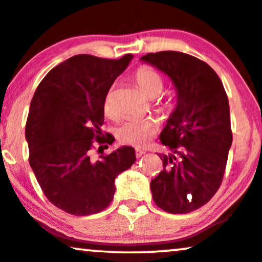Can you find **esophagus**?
<instances>
[{"label": "esophagus", "instance_id": "esophagus-1", "mask_svg": "<svg viewBox=\"0 0 262 262\" xmlns=\"http://www.w3.org/2000/svg\"><path fill=\"white\" fill-rule=\"evenodd\" d=\"M144 155V152H143V150H141V149H136V157H137V158H141V157H142Z\"/></svg>", "mask_w": 262, "mask_h": 262}]
</instances>
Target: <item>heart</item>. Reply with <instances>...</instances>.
<instances>
[{
    "label": "heart",
    "mask_w": 262,
    "mask_h": 262,
    "mask_svg": "<svg viewBox=\"0 0 262 262\" xmlns=\"http://www.w3.org/2000/svg\"><path fill=\"white\" fill-rule=\"evenodd\" d=\"M135 79H136L141 91L149 99H155V98L159 97L163 87H164V81H163L162 76L150 67H140L137 72L135 73ZM171 109H173V105L170 103H161L157 105V110L162 114L170 113ZM104 113L110 118L115 116V107H114L113 97L110 92L104 99ZM157 130H158V124H157L156 120L128 119L118 128L116 135H118L119 141L121 143L141 148L152 140Z\"/></svg>",
    "instance_id": "1"
}]
</instances>
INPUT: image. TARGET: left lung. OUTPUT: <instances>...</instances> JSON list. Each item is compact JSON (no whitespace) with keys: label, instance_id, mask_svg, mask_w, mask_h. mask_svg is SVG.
<instances>
[{"label":"left lung","instance_id":"1","mask_svg":"<svg viewBox=\"0 0 262 262\" xmlns=\"http://www.w3.org/2000/svg\"><path fill=\"white\" fill-rule=\"evenodd\" d=\"M141 61L165 73L177 91V106L161 132L168 155L150 180L153 201L174 214L207 204L222 184L232 146L229 103L222 81L204 61L179 51L147 54Z\"/></svg>","mask_w":262,"mask_h":262}]
</instances>
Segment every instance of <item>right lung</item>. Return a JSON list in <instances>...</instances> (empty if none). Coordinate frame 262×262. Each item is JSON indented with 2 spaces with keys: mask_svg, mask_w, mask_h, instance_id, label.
<instances>
[{
  "mask_svg": "<svg viewBox=\"0 0 262 262\" xmlns=\"http://www.w3.org/2000/svg\"><path fill=\"white\" fill-rule=\"evenodd\" d=\"M132 57L76 55L54 67L34 93L26 125L29 164L49 201L73 216L105 210L116 177L136 161L128 146L99 159L91 155L93 141L114 142L101 137L104 99Z\"/></svg>",
  "mask_w": 262,
  "mask_h": 262,
  "instance_id": "right-lung-1",
  "label": "right lung"
}]
</instances>
